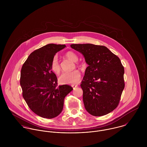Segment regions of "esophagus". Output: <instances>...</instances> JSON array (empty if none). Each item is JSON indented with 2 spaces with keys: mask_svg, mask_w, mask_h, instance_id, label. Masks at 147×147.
Segmentation results:
<instances>
[{
  "mask_svg": "<svg viewBox=\"0 0 147 147\" xmlns=\"http://www.w3.org/2000/svg\"><path fill=\"white\" fill-rule=\"evenodd\" d=\"M78 85H74V84H73V85H71V86H72V87H73V88H74V89H75V88H76V87H78Z\"/></svg>",
  "mask_w": 147,
  "mask_h": 147,
  "instance_id": "34e87169",
  "label": "esophagus"
}]
</instances>
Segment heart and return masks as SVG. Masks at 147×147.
Instances as JSON below:
<instances>
[{
	"label": "heart",
	"instance_id": "obj_1",
	"mask_svg": "<svg viewBox=\"0 0 147 147\" xmlns=\"http://www.w3.org/2000/svg\"><path fill=\"white\" fill-rule=\"evenodd\" d=\"M65 57L73 62H76L78 60L77 55L72 51H68L65 54ZM51 68L52 71L58 75L61 72V67L59 63L58 58L55 56L51 63ZM81 74L78 70H74L71 72H65L59 76L58 80L61 84H76L79 82L80 80Z\"/></svg>",
	"mask_w": 147,
	"mask_h": 147
}]
</instances>
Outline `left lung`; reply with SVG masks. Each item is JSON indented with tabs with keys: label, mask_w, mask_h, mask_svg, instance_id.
<instances>
[{
	"label": "left lung",
	"mask_w": 147,
	"mask_h": 147,
	"mask_svg": "<svg viewBox=\"0 0 147 147\" xmlns=\"http://www.w3.org/2000/svg\"><path fill=\"white\" fill-rule=\"evenodd\" d=\"M88 66L80 84L86 110L96 117L103 116L118 105L125 88L124 67L120 59L104 46L72 44Z\"/></svg>",
	"instance_id": "left-lung-1"
}]
</instances>
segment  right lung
I'll list each match as a JSON object with an SVG mask.
<instances>
[{
  "label": "right lung",
  "mask_w": 147,
  "mask_h": 147,
  "mask_svg": "<svg viewBox=\"0 0 147 147\" xmlns=\"http://www.w3.org/2000/svg\"><path fill=\"white\" fill-rule=\"evenodd\" d=\"M65 45L47 44L32 52L22 65L20 85L29 107L44 118L51 119L62 111L65 97L73 90L68 85L57 86V78L51 63Z\"/></svg>",
  "instance_id": "1"
}]
</instances>
